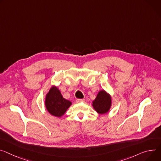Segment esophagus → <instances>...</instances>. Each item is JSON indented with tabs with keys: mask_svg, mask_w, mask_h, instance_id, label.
I'll list each match as a JSON object with an SVG mask.
<instances>
[{
	"mask_svg": "<svg viewBox=\"0 0 161 161\" xmlns=\"http://www.w3.org/2000/svg\"><path fill=\"white\" fill-rule=\"evenodd\" d=\"M76 103H83V102H85V99H77L76 100Z\"/></svg>",
	"mask_w": 161,
	"mask_h": 161,
	"instance_id": "obj_1",
	"label": "esophagus"
}]
</instances>
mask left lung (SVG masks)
<instances>
[{"label": "left lung", "instance_id": "obj_1", "mask_svg": "<svg viewBox=\"0 0 161 161\" xmlns=\"http://www.w3.org/2000/svg\"><path fill=\"white\" fill-rule=\"evenodd\" d=\"M111 105V96L104 90L100 91L96 99L92 101L94 110L99 114H107L110 110Z\"/></svg>", "mask_w": 161, "mask_h": 161}]
</instances>
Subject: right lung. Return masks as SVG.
<instances>
[{
    "mask_svg": "<svg viewBox=\"0 0 161 161\" xmlns=\"http://www.w3.org/2000/svg\"><path fill=\"white\" fill-rule=\"evenodd\" d=\"M71 105V102L64 98L60 90L55 86H53L46 94L45 105L52 115L62 116Z\"/></svg>",
    "mask_w": 161,
    "mask_h": 161,
    "instance_id": "obj_1",
    "label": "right lung"
}]
</instances>
